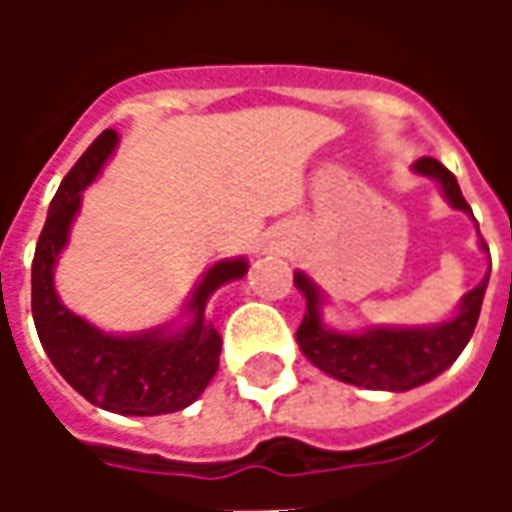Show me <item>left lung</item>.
I'll return each mask as SVG.
<instances>
[{
    "label": "left lung",
    "mask_w": 512,
    "mask_h": 512,
    "mask_svg": "<svg viewBox=\"0 0 512 512\" xmlns=\"http://www.w3.org/2000/svg\"><path fill=\"white\" fill-rule=\"evenodd\" d=\"M414 172L439 180L441 191L452 208L472 213L469 202L463 200L458 180L441 161L422 156L414 164ZM483 249H488L485 241ZM293 282L307 299V312L296 332V343L312 365L321 367L323 373L340 378L345 384L406 392L444 373L461 356L480 318L488 274L477 288L463 296L458 315L452 321L430 326V329H367L362 334H340L326 329L321 321L318 288L301 271H296Z\"/></svg>",
    "instance_id": "left-lung-1"
}]
</instances>
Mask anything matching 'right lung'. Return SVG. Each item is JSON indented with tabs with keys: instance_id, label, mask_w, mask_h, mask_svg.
I'll return each instance as SVG.
<instances>
[{
	"instance_id": "obj_1",
	"label": "right lung",
	"mask_w": 512,
	"mask_h": 512,
	"mask_svg": "<svg viewBox=\"0 0 512 512\" xmlns=\"http://www.w3.org/2000/svg\"><path fill=\"white\" fill-rule=\"evenodd\" d=\"M115 145L117 134L106 128L73 164L51 200L32 260V318L51 365L79 395L115 414L156 417L191 406L216 376L222 337L205 318V304L213 290L241 279L249 266L241 257L216 263L191 296V323L172 334L156 329L115 337L62 307L54 290V263L68 241L82 191L101 172Z\"/></svg>"
}]
</instances>
